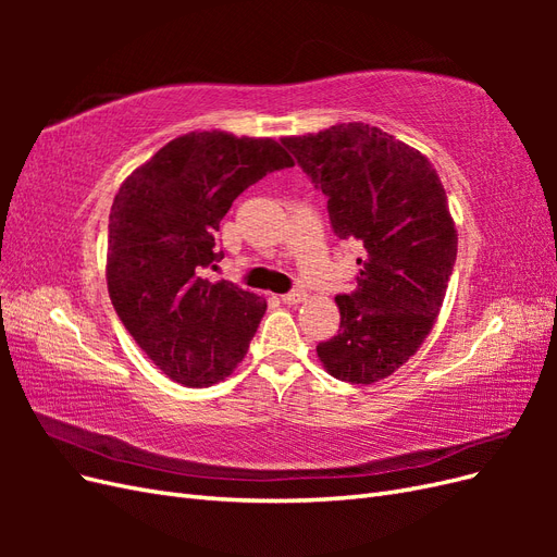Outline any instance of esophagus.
<instances>
[{
  "instance_id": "1",
  "label": "esophagus",
  "mask_w": 557,
  "mask_h": 557,
  "mask_svg": "<svg viewBox=\"0 0 557 557\" xmlns=\"http://www.w3.org/2000/svg\"><path fill=\"white\" fill-rule=\"evenodd\" d=\"M281 299H283V305H299V301L307 299V293L305 290H290V293L281 295Z\"/></svg>"
}]
</instances>
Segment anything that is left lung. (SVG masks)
I'll list each match as a JSON object with an SVG mask.
<instances>
[{"label": "left lung", "mask_w": 557, "mask_h": 557, "mask_svg": "<svg viewBox=\"0 0 557 557\" xmlns=\"http://www.w3.org/2000/svg\"><path fill=\"white\" fill-rule=\"evenodd\" d=\"M313 188L327 197L336 237L358 242V288L336 295L342 323L315 352L334 379L374 383L430 334L458 256L446 190L425 156L362 123L285 137Z\"/></svg>", "instance_id": "obj_1"}]
</instances>
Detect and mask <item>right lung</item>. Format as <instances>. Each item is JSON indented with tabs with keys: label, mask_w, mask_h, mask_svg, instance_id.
Wrapping results in <instances>:
<instances>
[{
	"label": "right lung",
	"mask_w": 557,
	"mask_h": 557,
	"mask_svg": "<svg viewBox=\"0 0 557 557\" xmlns=\"http://www.w3.org/2000/svg\"><path fill=\"white\" fill-rule=\"evenodd\" d=\"M285 166L293 158L272 139L193 132L160 148L117 190L109 215L111 305L176 383H218L244 360L267 301L205 272L225 258L215 232L232 201Z\"/></svg>",
	"instance_id": "obj_1"
}]
</instances>
